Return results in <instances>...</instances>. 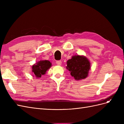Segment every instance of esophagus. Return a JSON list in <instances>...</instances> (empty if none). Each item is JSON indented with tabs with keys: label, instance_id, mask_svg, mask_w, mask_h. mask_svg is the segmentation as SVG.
<instances>
[{
	"label": "esophagus",
	"instance_id": "34e87169",
	"mask_svg": "<svg viewBox=\"0 0 124 124\" xmlns=\"http://www.w3.org/2000/svg\"><path fill=\"white\" fill-rule=\"evenodd\" d=\"M56 64H57V65H62V61H56Z\"/></svg>",
	"mask_w": 124,
	"mask_h": 124
}]
</instances>
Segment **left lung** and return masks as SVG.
<instances>
[{"mask_svg":"<svg viewBox=\"0 0 124 124\" xmlns=\"http://www.w3.org/2000/svg\"><path fill=\"white\" fill-rule=\"evenodd\" d=\"M67 69L70 72L71 76L76 80L84 79L88 76L91 65L88 59L84 56H72V58L67 62Z\"/></svg>","mask_w":124,"mask_h":124,"instance_id":"8db88e82","label":"left lung"}]
</instances>
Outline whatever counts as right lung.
<instances>
[{
    "label": "right lung",
    "instance_id": "right-lung-1",
    "mask_svg": "<svg viewBox=\"0 0 124 124\" xmlns=\"http://www.w3.org/2000/svg\"><path fill=\"white\" fill-rule=\"evenodd\" d=\"M51 63L48 61H41L32 66V72L37 78H40L42 75L46 73V71L51 66Z\"/></svg>",
    "mask_w": 124,
    "mask_h": 124
}]
</instances>
